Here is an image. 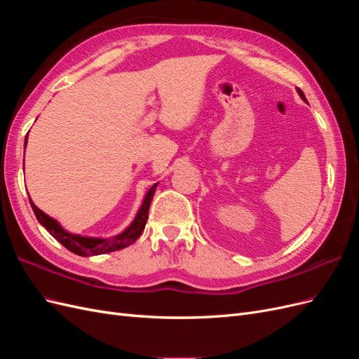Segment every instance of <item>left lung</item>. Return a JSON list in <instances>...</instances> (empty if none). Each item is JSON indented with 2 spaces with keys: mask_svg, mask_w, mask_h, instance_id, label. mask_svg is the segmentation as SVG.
I'll return each instance as SVG.
<instances>
[{
  "mask_svg": "<svg viewBox=\"0 0 359 359\" xmlns=\"http://www.w3.org/2000/svg\"><path fill=\"white\" fill-rule=\"evenodd\" d=\"M298 94L301 95V99H304V100H306V95H304V93H302L301 90H298ZM306 102H307V100H306Z\"/></svg>",
  "mask_w": 359,
  "mask_h": 359,
  "instance_id": "obj_1",
  "label": "left lung"
}]
</instances>
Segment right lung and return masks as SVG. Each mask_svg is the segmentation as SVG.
<instances>
[{
  "instance_id": "add662e5",
  "label": "right lung",
  "mask_w": 359,
  "mask_h": 359,
  "mask_svg": "<svg viewBox=\"0 0 359 359\" xmlns=\"http://www.w3.org/2000/svg\"><path fill=\"white\" fill-rule=\"evenodd\" d=\"M27 137H28V135H27ZM25 145H27V140H25ZM156 189H157V184H154V186L148 190L147 196L144 199V203H142V206H140V210L136 215V219L133 220V223L130 224L123 233L111 238V240H100V238H85V236H79V235H72V233L64 231L62 227L55 220L50 219L49 215L40 211L37 206L31 202V199H29V203H31V208H32V211H34L40 224L45 227V229L53 238H55L57 241H60L64 247L70 250L72 253L79 255V256H95V255L116 252V250H123L137 240L140 233H142L145 229V223L148 220V210H149L151 201H153Z\"/></svg>"
}]
</instances>
